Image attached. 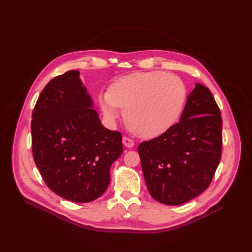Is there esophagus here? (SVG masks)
Returning a JSON list of instances; mask_svg holds the SVG:
<instances>
[{
    "label": "esophagus",
    "instance_id": "34e87169",
    "mask_svg": "<svg viewBox=\"0 0 252 252\" xmlns=\"http://www.w3.org/2000/svg\"><path fill=\"white\" fill-rule=\"evenodd\" d=\"M123 143H124V145L126 147H127V148H131L134 146V141L131 140V139H129V138H127V137H124V139H123Z\"/></svg>",
    "mask_w": 252,
    "mask_h": 252
}]
</instances>
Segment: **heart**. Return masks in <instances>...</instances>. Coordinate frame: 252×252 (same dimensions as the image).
Listing matches in <instances>:
<instances>
[{"label":"heart","mask_w":252,"mask_h":252,"mask_svg":"<svg viewBox=\"0 0 252 252\" xmlns=\"http://www.w3.org/2000/svg\"><path fill=\"white\" fill-rule=\"evenodd\" d=\"M185 100L186 89L181 79L161 71L129 74L98 96L106 121L114 124L121 108L126 127L141 138L165 131L179 117Z\"/></svg>","instance_id":"1"}]
</instances>
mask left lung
Wrapping results in <instances>:
<instances>
[{"mask_svg":"<svg viewBox=\"0 0 252 252\" xmlns=\"http://www.w3.org/2000/svg\"><path fill=\"white\" fill-rule=\"evenodd\" d=\"M221 126L211 92L195 84L180 122L139 145L145 182L156 201L180 205L207 189L220 160Z\"/></svg>","mask_w":252,"mask_h":252,"instance_id":"8db88e82","label":"left lung"}]
</instances>
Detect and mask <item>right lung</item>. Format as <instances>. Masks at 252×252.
Wrapping results in <instances>:
<instances>
[{
	"label": "right lung",
	"mask_w": 252,
	"mask_h": 252,
	"mask_svg": "<svg viewBox=\"0 0 252 252\" xmlns=\"http://www.w3.org/2000/svg\"><path fill=\"white\" fill-rule=\"evenodd\" d=\"M93 106L79 71L70 70L48 83L32 111L35 165L47 186L72 202H91L106 191L124 150L122 134L104 127Z\"/></svg>",
	"instance_id": "right-lung-1"
}]
</instances>
